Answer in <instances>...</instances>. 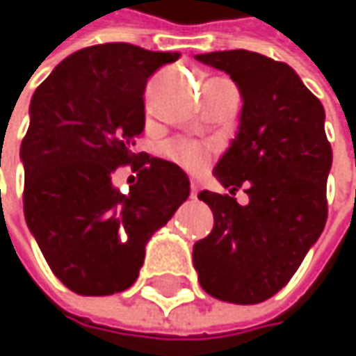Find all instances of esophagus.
Returning <instances> with one entry per match:
<instances>
[{"mask_svg":"<svg viewBox=\"0 0 356 356\" xmlns=\"http://www.w3.org/2000/svg\"><path fill=\"white\" fill-rule=\"evenodd\" d=\"M189 189H191V197H195V195H197V191H200V187H197V183H195V181H191Z\"/></svg>","mask_w":356,"mask_h":356,"instance_id":"obj_1","label":"esophagus"}]
</instances>
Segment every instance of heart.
Listing matches in <instances>:
<instances>
[{
    "instance_id": "obj_1",
    "label": "heart",
    "mask_w": 356,
    "mask_h": 356,
    "mask_svg": "<svg viewBox=\"0 0 356 356\" xmlns=\"http://www.w3.org/2000/svg\"><path fill=\"white\" fill-rule=\"evenodd\" d=\"M165 156L187 171H200L210 159V148L191 140H173L165 146Z\"/></svg>"
}]
</instances>
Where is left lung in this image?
Wrapping results in <instances>:
<instances>
[{
  "label": "left lung",
  "instance_id": "obj_1",
  "mask_svg": "<svg viewBox=\"0 0 356 356\" xmlns=\"http://www.w3.org/2000/svg\"><path fill=\"white\" fill-rule=\"evenodd\" d=\"M195 59L231 76L243 108L237 138L214 169L231 193H197L210 206L214 227L193 245V266L208 295L255 305L293 278L325 227L332 167L325 113L282 61L245 49ZM239 186L250 197L245 207L234 200Z\"/></svg>",
  "mask_w": 356,
  "mask_h": 356
}]
</instances>
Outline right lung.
Segmentation results:
<instances>
[{
    "label": "right lung",
    "instance_id": "1",
    "mask_svg": "<svg viewBox=\"0 0 356 356\" xmlns=\"http://www.w3.org/2000/svg\"><path fill=\"white\" fill-rule=\"evenodd\" d=\"M179 53L129 42L72 53L38 86L20 146L24 216L53 274L74 293L103 297L129 289L146 243L189 195L177 165L134 152L144 129L148 78ZM131 164L127 194L112 187Z\"/></svg>",
    "mask_w": 356,
    "mask_h": 356
}]
</instances>
